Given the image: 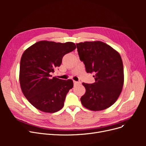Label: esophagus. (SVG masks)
Masks as SVG:
<instances>
[{
  "label": "esophagus",
  "mask_w": 146,
  "mask_h": 146,
  "mask_svg": "<svg viewBox=\"0 0 146 146\" xmlns=\"http://www.w3.org/2000/svg\"><path fill=\"white\" fill-rule=\"evenodd\" d=\"M74 83L75 85H80V84H81V82L80 81H79V82L74 81Z\"/></svg>",
  "instance_id": "esophagus-1"
}]
</instances>
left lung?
Wrapping results in <instances>:
<instances>
[{"label": "left lung", "mask_w": 146, "mask_h": 146, "mask_svg": "<svg viewBox=\"0 0 146 146\" xmlns=\"http://www.w3.org/2000/svg\"><path fill=\"white\" fill-rule=\"evenodd\" d=\"M80 61L87 73L95 74V82L83 83L86 93L82 105L92 111H101L117 100L124 85L123 63L119 54L101 41L76 44Z\"/></svg>", "instance_id": "left-lung-1"}]
</instances>
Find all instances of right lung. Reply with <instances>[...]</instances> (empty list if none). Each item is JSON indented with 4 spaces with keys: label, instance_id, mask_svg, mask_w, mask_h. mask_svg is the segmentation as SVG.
<instances>
[{
    "label": "right lung",
    "instance_id": "1",
    "mask_svg": "<svg viewBox=\"0 0 146 146\" xmlns=\"http://www.w3.org/2000/svg\"><path fill=\"white\" fill-rule=\"evenodd\" d=\"M76 48L72 42L41 41L23 53L20 62V85L25 98L36 109L53 113L63 107L66 95L73 87V80L52 78L50 74L60 67L64 56Z\"/></svg>",
    "mask_w": 146,
    "mask_h": 146
}]
</instances>
